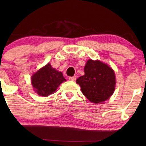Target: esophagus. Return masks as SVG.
Instances as JSON below:
<instances>
[{
    "mask_svg": "<svg viewBox=\"0 0 146 146\" xmlns=\"http://www.w3.org/2000/svg\"><path fill=\"white\" fill-rule=\"evenodd\" d=\"M76 80V76H74L69 78V80L70 81H75Z\"/></svg>",
    "mask_w": 146,
    "mask_h": 146,
    "instance_id": "34e87169",
    "label": "esophagus"
}]
</instances>
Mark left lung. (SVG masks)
<instances>
[{
	"mask_svg": "<svg viewBox=\"0 0 146 146\" xmlns=\"http://www.w3.org/2000/svg\"><path fill=\"white\" fill-rule=\"evenodd\" d=\"M84 70V75L76 80L83 94L92 103L107 100L113 94L116 83L113 69L102 62L90 59Z\"/></svg>",
	"mask_w": 146,
	"mask_h": 146,
	"instance_id": "left-lung-1",
	"label": "left lung"
}]
</instances>
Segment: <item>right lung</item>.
I'll list each match as a JSON object with an SVG mask.
<instances>
[{"label": "right lung", "mask_w": 146, "mask_h": 146, "mask_svg": "<svg viewBox=\"0 0 146 146\" xmlns=\"http://www.w3.org/2000/svg\"><path fill=\"white\" fill-rule=\"evenodd\" d=\"M64 81L66 79L62 73L53 68L50 63L38 70L31 77L34 90L41 96H48L53 94Z\"/></svg>", "instance_id": "add662e5"}]
</instances>
